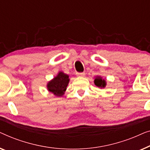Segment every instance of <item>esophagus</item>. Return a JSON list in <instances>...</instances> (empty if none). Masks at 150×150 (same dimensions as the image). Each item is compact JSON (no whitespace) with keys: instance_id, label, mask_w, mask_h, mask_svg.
Here are the masks:
<instances>
[{"instance_id":"1","label":"esophagus","mask_w":150,"mask_h":150,"mask_svg":"<svg viewBox=\"0 0 150 150\" xmlns=\"http://www.w3.org/2000/svg\"><path fill=\"white\" fill-rule=\"evenodd\" d=\"M76 75H77V77H85L86 73H76Z\"/></svg>"}]
</instances>
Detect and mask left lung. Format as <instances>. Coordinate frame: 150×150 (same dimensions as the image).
Instances as JSON below:
<instances>
[{"label": "left lung", "mask_w": 150, "mask_h": 150, "mask_svg": "<svg viewBox=\"0 0 150 150\" xmlns=\"http://www.w3.org/2000/svg\"><path fill=\"white\" fill-rule=\"evenodd\" d=\"M94 84L97 86V87L100 88H104L105 86H107V81L106 80L103 79L101 76H96L94 77Z\"/></svg>", "instance_id": "1"}]
</instances>
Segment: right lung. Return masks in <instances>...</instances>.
I'll list each match as a JSON object with an SVG mask.
<instances>
[{"mask_svg": "<svg viewBox=\"0 0 150 150\" xmlns=\"http://www.w3.org/2000/svg\"><path fill=\"white\" fill-rule=\"evenodd\" d=\"M69 81V75L62 71H60L56 77L48 81L47 84V90L55 96H62L66 91Z\"/></svg>", "mask_w": 150, "mask_h": 150, "instance_id": "obj_1", "label": "right lung"}]
</instances>
